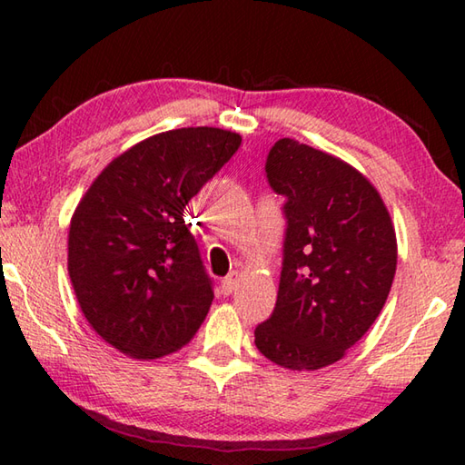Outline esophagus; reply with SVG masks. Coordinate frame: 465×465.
I'll use <instances>...</instances> for the list:
<instances>
[{
	"label": "esophagus",
	"instance_id": "obj_1",
	"mask_svg": "<svg viewBox=\"0 0 465 465\" xmlns=\"http://www.w3.org/2000/svg\"><path fill=\"white\" fill-rule=\"evenodd\" d=\"M238 282H240V272H230L227 274V277L222 281V295L223 297H227V295H232L233 293V289L238 287Z\"/></svg>",
	"mask_w": 465,
	"mask_h": 465
}]
</instances>
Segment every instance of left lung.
<instances>
[{"label": "left lung", "instance_id": "1", "mask_svg": "<svg viewBox=\"0 0 465 465\" xmlns=\"http://www.w3.org/2000/svg\"><path fill=\"white\" fill-rule=\"evenodd\" d=\"M266 178L287 199V235L277 305L254 342L279 367L316 371L380 316L396 274V230L377 188L332 153L279 139Z\"/></svg>", "mask_w": 465, "mask_h": 465}]
</instances>
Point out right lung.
I'll return each instance as SVG.
<instances>
[{"label": "right lung", "instance_id": "obj_1", "mask_svg": "<svg viewBox=\"0 0 465 465\" xmlns=\"http://www.w3.org/2000/svg\"><path fill=\"white\" fill-rule=\"evenodd\" d=\"M240 143L217 127L157 133L116 155L77 203L69 279L88 324L127 357L176 352L209 313L213 289L184 209Z\"/></svg>", "mask_w": 465, "mask_h": 465}]
</instances>
